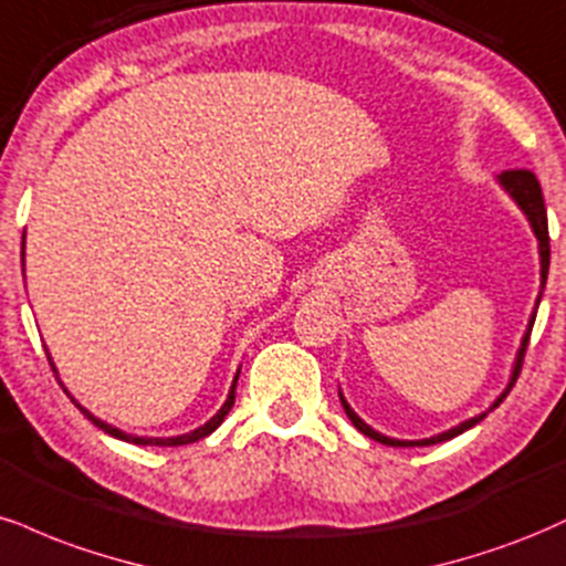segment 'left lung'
<instances>
[{"instance_id": "1", "label": "left lung", "mask_w": 566, "mask_h": 566, "mask_svg": "<svg viewBox=\"0 0 566 566\" xmlns=\"http://www.w3.org/2000/svg\"><path fill=\"white\" fill-rule=\"evenodd\" d=\"M501 182H503V188H506V190L511 192V196H514V201L522 206V211H524V214H527L530 222H533V230H535L537 241H541V277H543V285H546V281H548V264H551V238H548V217H546V203H543L541 182H537V177H535L530 169H506V171H503V175H501ZM541 296H543V291H541ZM541 296H537V304H541ZM533 323H535V315H533V321H530V331H527V334H524V342H522L520 357H516L514 376H511L509 389L503 391L501 397H497V400L493 402V408H490V410H495L497 405L506 400V395H509L511 389H514L516 378H520V374H522L524 355H527V344H530V334H533ZM342 405H344V410H347L349 421L355 423V427L360 429L365 437H370V440H376V442H381V444H391V448H423V444H437V442H444V440H453V437L463 434V431L474 427V423H480L482 418L488 416V413H482V416L471 418V421L461 423V427H455V429H450V431H444V434H440V437H431V440L400 442V440H389V437L378 434V431L370 429L368 423H363L360 418L355 416V410H352L349 405L344 402V397H342Z\"/></svg>"}]
</instances>
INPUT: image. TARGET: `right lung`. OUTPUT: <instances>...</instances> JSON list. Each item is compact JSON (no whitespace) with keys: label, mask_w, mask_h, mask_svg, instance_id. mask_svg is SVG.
Listing matches in <instances>:
<instances>
[{"label":"right lung","mask_w":566,"mask_h":566,"mask_svg":"<svg viewBox=\"0 0 566 566\" xmlns=\"http://www.w3.org/2000/svg\"><path fill=\"white\" fill-rule=\"evenodd\" d=\"M25 238V235H23ZM46 352V349H44ZM46 360H50V365H52V357L46 355ZM52 370H55V365H52ZM60 387H63V384H60ZM65 391V389H63ZM232 402H235V384H232V389H230V395H228V400H224V405L222 408H219V413L211 418L209 423H203L201 429H196V431H190V434H182V437H166V440H158V437H132V434H126V431H118L116 427H108V423L105 421H99V418H95L92 413H86V410L82 408V405H78V410H82V413L90 418L92 423H95L97 429H103L105 434H111V437H118V440H124V442H135V444H158V448H177V444H190V442H198V440H203V437H209L211 431H214L219 423L224 421V416L230 413V408H232Z\"/></svg>","instance_id":"obj_1"}]
</instances>
